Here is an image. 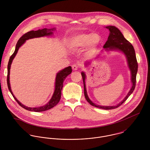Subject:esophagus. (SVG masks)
I'll use <instances>...</instances> for the list:
<instances>
[{
  "label": "esophagus",
  "mask_w": 150,
  "mask_h": 150,
  "mask_svg": "<svg viewBox=\"0 0 150 150\" xmlns=\"http://www.w3.org/2000/svg\"><path fill=\"white\" fill-rule=\"evenodd\" d=\"M79 68V66L77 64H74L72 65V69L73 70H77Z\"/></svg>",
  "instance_id": "1"
}]
</instances>
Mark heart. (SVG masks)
<instances>
[{"mask_svg":"<svg viewBox=\"0 0 150 150\" xmlns=\"http://www.w3.org/2000/svg\"><path fill=\"white\" fill-rule=\"evenodd\" d=\"M100 41V37L96 33H83L73 37L70 42L73 49H79L89 46L91 50H95Z\"/></svg>","mask_w":150,"mask_h":150,"instance_id":"1","label":"heart"}]
</instances>
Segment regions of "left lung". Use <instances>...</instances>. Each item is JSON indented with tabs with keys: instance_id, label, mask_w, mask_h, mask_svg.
Returning a JSON list of instances; mask_svg holds the SVG:
<instances>
[{
	"instance_id": "8db88e82",
	"label": "left lung",
	"mask_w": 150,
	"mask_h": 150,
	"mask_svg": "<svg viewBox=\"0 0 150 150\" xmlns=\"http://www.w3.org/2000/svg\"><path fill=\"white\" fill-rule=\"evenodd\" d=\"M109 29L110 33L108 38L107 42L103 45V48H106V50H118L123 52L127 57L129 69L131 71V80L132 83V87L129 92L127 96L124 99L118 104L115 106H102L94 104L92 101L89 99L86 91V85H85V79L86 75L84 72L81 73V76L84 83V96L87 102L92 106L97 108H100L105 110H112L120 106L122 103H124L126 100L128 98L129 96L133 92L136 83V74L137 72L138 64L136 59V57L135 54V51L134 48L132 44L128 42L123 36L121 31L114 26H108L106 27Z\"/></svg>"
}]
</instances>
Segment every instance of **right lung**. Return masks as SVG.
Wrapping results in <instances>:
<instances>
[{"label":"right lung","instance_id":"obj_1","mask_svg":"<svg viewBox=\"0 0 150 150\" xmlns=\"http://www.w3.org/2000/svg\"><path fill=\"white\" fill-rule=\"evenodd\" d=\"M54 30V28L52 29H47V28H44L42 29H39L38 30H31L29 31L24 35H23L18 40V42L16 44V50L14 52V53L12 54V55L10 57L8 63V66H7V86L8 88L12 94L13 96L14 97V99L18 103V105L23 107V108L31 111H35V112H41V111H44L48 110L49 109H51V108L55 106L59 102L61 97V91L63 87V83L64 81V79L66 77L69 75L71 71V67L69 66L67 67L64 68L62 70L60 71L59 73H57V77H56V80H55V89L54 93L53 94V96L51 98V99L50 100V102L45 106H43L42 107H35V108H31V107H28L22 105L21 103L16 98V97L14 96V95L12 93V91L11 90L10 88V80H9V76H10V66L11 64L12 63V61L16 55L18 50L19 48L22 45L23 43L25 42L26 40H28L29 39H32L35 38H39V37H42V36H49L52 33V31Z\"/></svg>","mask_w":150,"mask_h":150}]
</instances>
